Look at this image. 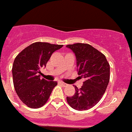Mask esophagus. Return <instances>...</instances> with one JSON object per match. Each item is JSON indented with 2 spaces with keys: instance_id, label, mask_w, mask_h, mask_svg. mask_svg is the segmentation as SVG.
I'll return each instance as SVG.
<instances>
[{
  "instance_id": "obj_1",
  "label": "esophagus",
  "mask_w": 132,
  "mask_h": 132,
  "mask_svg": "<svg viewBox=\"0 0 132 132\" xmlns=\"http://www.w3.org/2000/svg\"><path fill=\"white\" fill-rule=\"evenodd\" d=\"M60 84H61L62 85V86H67V84H65V83H64V82H63V81H61V82H60Z\"/></svg>"
}]
</instances>
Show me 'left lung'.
<instances>
[{"label": "left lung", "instance_id": "obj_1", "mask_svg": "<svg viewBox=\"0 0 132 132\" xmlns=\"http://www.w3.org/2000/svg\"><path fill=\"white\" fill-rule=\"evenodd\" d=\"M67 47L76 54L78 74L85 79L81 88L75 86V94L67 97V102L73 109H90L106 91L110 79L109 63L103 53L90 44L76 43Z\"/></svg>", "mask_w": 132, "mask_h": 132}]
</instances>
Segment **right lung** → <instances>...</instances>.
<instances>
[{"label":"right lung","instance_id":"right-lung-1","mask_svg":"<svg viewBox=\"0 0 132 132\" xmlns=\"http://www.w3.org/2000/svg\"><path fill=\"white\" fill-rule=\"evenodd\" d=\"M63 46L34 42L15 57L12 68L14 88L21 101L28 107H42L57 85L56 81L40 79V69L46 67L52 54Z\"/></svg>","mask_w":132,"mask_h":132}]
</instances>
